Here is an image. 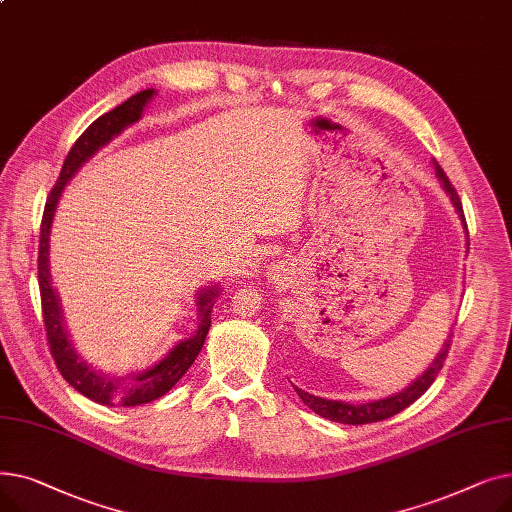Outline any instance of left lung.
Listing matches in <instances>:
<instances>
[{"label": "left lung", "instance_id": "1", "mask_svg": "<svg viewBox=\"0 0 512 512\" xmlns=\"http://www.w3.org/2000/svg\"><path fill=\"white\" fill-rule=\"evenodd\" d=\"M434 170H436V178L440 180L444 193L450 197L452 205H454V211L459 213V218L463 222V230L467 232V224H465V215H463V205H461V199L459 195H456L454 186L450 184L448 176L444 174V170L438 166V161L434 159ZM469 236V232H467ZM467 249H469V240H467ZM450 336L444 340L440 353L434 357V361L429 363V367L419 375L417 380H413L405 390H400L392 396H386V398H380V400H371V402H361V405H351V402H344V400H328V398H321V396H315V394H309L301 388L294 386V390H297V394L301 396V400L305 402V405L317 413L319 417H326L330 421H336V423H346V425H363V423H375V421H382V419H388L396 413H400L402 409H407L409 405H413V402L425 394V390L434 384V380L438 378V373L446 361V355H448V348H450Z\"/></svg>", "mask_w": 512, "mask_h": 512}]
</instances>
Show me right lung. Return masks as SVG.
<instances>
[{
	"mask_svg": "<svg viewBox=\"0 0 512 512\" xmlns=\"http://www.w3.org/2000/svg\"><path fill=\"white\" fill-rule=\"evenodd\" d=\"M157 91L145 89L132 95L112 112L99 116L68 151L60 178L53 186V191L45 203L43 222H41V238H39V290H41V307L49 351L56 361L64 380L78 390L83 396L91 398L97 405L105 407H139L153 402L170 392L182 375L188 371L201 353L203 342L207 338L211 326V309L215 299L220 297V286H207L197 290V330L193 336L180 340L172 346L164 359H159L145 371L116 378V375L103 373L89 365L74 348L70 334L64 324V311L60 305V297L56 288L51 286L49 276V234L53 215H56L60 197L72 176L83 168L87 161L105 145H110L118 134H122L128 126L137 124L143 116L147 103L153 99Z\"/></svg>",
	"mask_w": 512,
	"mask_h": 512,
	"instance_id": "obj_1",
	"label": "right lung"
}]
</instances>
